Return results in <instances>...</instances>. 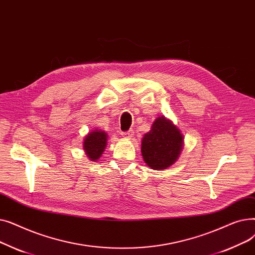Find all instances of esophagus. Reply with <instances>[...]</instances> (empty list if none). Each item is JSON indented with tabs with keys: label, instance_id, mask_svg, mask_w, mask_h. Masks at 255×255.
Segmentation results:
<instances>
[{
	"label": "esophagus",
	"instance_id": "esophagus-1",
	"mask_svg": "<svg viewBox=\"0 0 255 255\" xmlns=\"http://www.w3.org/2000/svg\"><path fill=\"white\" fill-rule=\"evenodd\" d=\"M133 133L134 132H132V130H129V131H127V132H123L122 133V135H123V137H125V138H132L133 137Z\"/></svg>",
	"mask_w": 255,
	"mask_h": 255
}]
</instances>
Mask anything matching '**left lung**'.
Segmentation results:
<instances>
[{
  "mask_svg": "<svg viewBox=\"0 0 255 255\" xmlns=\"http://www.w3.org/2000/svg\"><path fill=\"white\" fill-rule=\"evenodd\" d=\"M143 161L154 170L166 169L175 164L184 145L181 130L165 117H158L151 130L141 139Z\"/></svg>",
  "mask_w": 255,
  "mask_h": 255,
  "instance_id": "8db88e82",
  "label": "left lung"
}]
</instances>
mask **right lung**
Listing matches in <instances>:
<instances>
[{
    "mask_svg": "<svg viewBox=\"0 0 255 255\" xmlns=\"http://www.w3.org/2000/svg\"><path fill=\"white\" fill-rule=\"evenodd\" d=\"M107 133L100 129H94L85 136L83 148L89 160L96 162L102 156L107 144Z\"/></svg>",
    "mask_w": 255,
    "mask_h": 255,
    "instance_id": "right-lung-1",
    "label": "right lung"
}]
</instances>
